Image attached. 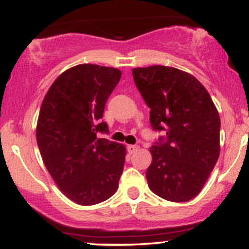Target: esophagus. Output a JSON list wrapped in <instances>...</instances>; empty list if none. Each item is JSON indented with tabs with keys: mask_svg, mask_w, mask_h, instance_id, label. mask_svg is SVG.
<instances>
[{
	"mask_svg": "<svg viewBox=\"0 0 249 249\" xmlns=\"http://www.w3.org/2000/svg\"><path fill=\"white\" fill-rule=\"evenodd\" d=\"M138 145H127V151L128 153H134L137 150H138Z\"/></svg>",
	"mask_w": 249,
	"mask_h": 249,
	"instance_id": "1",
	"label": "esophagus"
}]
</instances>
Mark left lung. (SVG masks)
Segmentation results:
<instances>
[{
	"label": "left lung",
	"instance_id": "obj_1",
	"mask_svg": "<svg viewBox=\"0 0 249 249\" xmlns=\"http://www.w3.org/2000/svg\"><path fill=\"white\" fill-rule=\"evenodd\" d=\"M150 110L154 131L164 132L150 148V190L160 198L185 202L199 194L220 153V117L204 85L171 67L132 70Z\"/></svg>",
	"mask_w": 249,
	"mask_h": 249
}]
</instances>
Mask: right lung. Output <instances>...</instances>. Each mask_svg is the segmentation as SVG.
I'll return each mask as SVG.
<instances>
[{"mask_svg": "<svg viewBox=\"0 0 249 249\" xmlns=\"http://www.w3.org/2000/svg\"><path fill=\"white\" fill-rule=\"evenodd\" d=\"M121 76L115 68L76 65L53 83L39 110L43 162L62 192L82 206L99 204L118 188L126 150L98 133L108 134L101 119Z\"/></svg>", "mask_w": 249, "mask_h": 249, "instance_id": "1", "label": "right lung"}]
</instances>
